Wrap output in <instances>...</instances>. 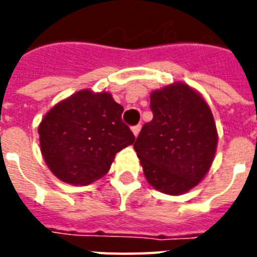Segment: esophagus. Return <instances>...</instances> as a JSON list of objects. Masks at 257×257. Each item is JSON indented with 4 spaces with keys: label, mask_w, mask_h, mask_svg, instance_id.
<instances>
[{
    "label": "esophagus",
    "mask_w": 257,
    "mask_h": 257,
    "mask_svg": "<svg viewBox=\"0 0 257 257\" xmlns=\"http://www.w3.org/2000/svg\"><path fill=\"white\" fill-rule=\"evenodd\" d=\"M140 129H141V125H135V126H132V132H133V135H135V137L139 136Z\"/></svg>",
    "instance_id": "obj_1"
}]
</instances>
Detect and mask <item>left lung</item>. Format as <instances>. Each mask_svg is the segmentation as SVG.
<instances>
[{
  "instance_id": "obj_1",
  "label": "left lung",
  "mask_w": 257,
  "mask_h": 257,
  "mask_svg": "<svg viewBox=\"0 0 257 257\" xmlns=\"http://www.w3.org/2000/svg\"><path fill=\"white\" fill-rule=\"evenodd\" d=\"M151 109L152 121L144 124L133 148L155 189L185 193L204 179L215 159L213 114L203 97L183 82L152 92Z\"/></svg>"
}]
</instances>
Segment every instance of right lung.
Instances as JSON below:
<instances>
[{"instance_id":"right-lung-1","label":"right lung","mask_w":257,"mask_h":257,"mask_svg":"<svg viewBox=\"0 0 257 257\" xmlns=\"http://www.w3.org/2000/svg\"><path fill=\"white\" fill-rule=\"evenodd\" d=\"M122 110L110 93L89 89L54 105L38 126L42 157L52 173L73 185L106 175L116 153L135 141L121 120Z\"/></svg>"}]
</instances>
